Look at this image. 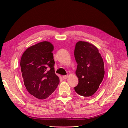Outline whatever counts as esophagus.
Instances as JSON below:
<instances>
[{
	"label": "esophagus",
	"mask_w": 128,
	"mask_h": 128,
	"mask_svg": "<svg viewBox=\"0 0 128 128\" xmlns=\"http://www.w3.org/2000/svg\"><path fill=\"white\" fill-rule=\"evenodd\" d=\"M68 78V75H64V76H62V78H63L64 80Z\"/></svg>",
	"instance_id": "1"
}]
</instances>
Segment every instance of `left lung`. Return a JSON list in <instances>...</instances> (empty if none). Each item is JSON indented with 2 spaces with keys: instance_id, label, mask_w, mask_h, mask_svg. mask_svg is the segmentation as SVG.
Segmentation results:
<instances>
[{
  "instance_id": "1",
  "label": "left lung",
  "mask_w": 128,
  "mask_h": 128,
  "mask_svg": "<svg viewBox=\"0 0 128 128\" xmlns=\"http://www.w3.org/2000/svg\"><path fill=\"white\" fill-rule=\"evenodd\" d=\"M74 56L78 64L75 74L78 78L75 90L80 96H91L98 89L104 78V62L101 55L96 46L78 41L75 45Z\"/></svg>"
}]
</instances>
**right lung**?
<instances>
[{
	"instance_id": "1",
	"label": "right lung",
	"mask_w": 128,
	"mask_h": 128,
	"mask_svg": "<svg viewBox=\"0 0 128 128\" xmlns=\"http://www.w3.org/2000/svg\"><path fill=\"white\" fill-rule=\"evenodd\" d=\"M53 45L43 41L24 52L20 60L24 83L27 90L38 99L47 98L59 83L54 70Z\"/></svg>"
}]
</instances>
